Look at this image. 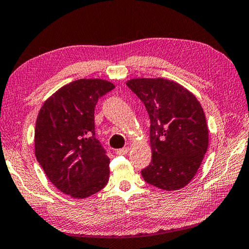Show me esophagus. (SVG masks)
Here are the masks:
<instances>
[{"mask_svg": "<svg viewBox=\"0 0 249 249\" xmlns=\"http://www.w3.org/2000/svg\"><path fill=\"white\" fill-rule=\"evenodd\" d=\"M128 150H129V149L127 147H124V148H121V149H116L115 152H116V155L123 156V155H126V153L128 152Z\"/></svg>", "mask_w": 249, "mask_h": 249, "instance_id": "esophagus-1", "label": "esophagus"}]
</instances>
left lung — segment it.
<instances>
[{
    "mask_svg": "<svg viewBox=\"0 0 249 249\" xmlns=\"http://www.w3.org/2000/svg\"><path fill=\"white\" fill-rule=\"evenodd\" d=\"M126 85L146 107L150 119L151 162L143 179L164 191L191 182L208 149L206 116L196 97L163 78H138Z\"/></svg>",
    "mask_w": 249,
    "mask_h": 249,
    "instance_id": "1",
    "label": "left lung"
}]
</instances>
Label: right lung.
Returning <instances> with one entry per match:
<instances>
[{
  "label": "right lung",
  "mask_w": 249,
  "mask_h": 249,
  "mask_svg": "<svg viewBox=\"0 0 249 249\" xmlns=\"http://www.w3.org/2000/svg\"><path fill=\"white\" fill-rule=\"evenodd\" d=\"M114 89L102 79H78L43 103L35 129L36 158L54 186L87 198L106 186L110 159L96 137L94 107Z\"/></svg>",
  "instance_id": "right-lung-1"
}]
</instances>
